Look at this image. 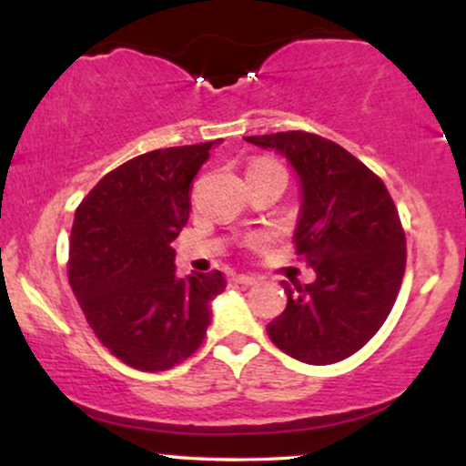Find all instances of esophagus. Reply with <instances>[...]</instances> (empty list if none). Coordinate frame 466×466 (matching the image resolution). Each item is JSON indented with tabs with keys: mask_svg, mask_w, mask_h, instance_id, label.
<instances>
[{
	"mask_svg": "<svg viewBox=\"0 0 466 466\" xmlns=\"http://www.w3.org/2000/svg\"><path fill=\"white\" fill-rule=\"evenodd\" d=\"M256 280H258V278L251 276V274H237V276H234V282H238V285H245V287L256 285Z\"/></svg>",
	"mask_w": 466,
	"mask_h": 466,
	"instance_id": "1",
	"label": "esophagus"
}]
</instances>
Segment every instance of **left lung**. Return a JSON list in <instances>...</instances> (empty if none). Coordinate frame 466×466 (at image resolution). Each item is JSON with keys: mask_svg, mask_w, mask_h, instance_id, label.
Instances as JSON below:
<instances>
[{"mask_svg": "<svg viewBox=\"0 0 466 466\" xmlns=\"http://www.w3.org/2000/svg\"><path fill=\"white\" fill-rule=\"evenodd\" d=\"M245 142L287 159L300 184L293 229L311 285H289L287 309L267 324L293 360L329 366L350 357L381 329L405 274V234L383 181L339 144L304 131Z\"/></svg>", "mask_w": 466, "mask_h": 466, "instance_id": "8db88e82", "label": "left lung"}]
</instances>
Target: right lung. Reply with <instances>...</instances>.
I'll return each mask as SVG.
<instances>
[{
  "label": "right lung",
  "mask_w": 466,
  "mask_h": 466,
  "mask_svg": "<svg viewBox=\"0 0 466 466\" xmlns=\"http://www.w3.org/2000/svg\"><path fill=\"white\" fill-rule=\"evenodd\" d=\"M221 140L137 155L80 201L69 234V285L98 339L117 360L168 370L201 346L221 271L175 274L190 215V184Z\"/></svg>",
  "instance_id": "add662e5"
}]
</instances>
